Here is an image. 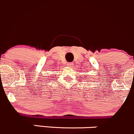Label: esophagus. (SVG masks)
Instances as JSON below:
<instances>
[{
	"mask_svg": "<svg viewBox=\"0 0 134 134\" xmlns=\"http://www.w3.org/2000/svg\"><path fill=\"white\" fill-rule=\"evenodd\" d=\"M72 63H67V67H72Z\"/></svg>",
	"mask_w": 134,
	"mask_h": 134,
	"instance_id": "esophagus-1",
	"label": "esophagus"
}]
</instances>
